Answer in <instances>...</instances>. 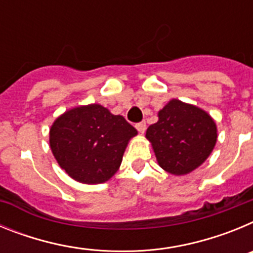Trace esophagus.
I'll return each instance as SVG.
<instances>
[{
    "label": "esophagus",
    "instance_id": "obj_1",
    "mask_svg": "<svg viewBox=\"0 0 253 253\" xmlns=\"http://www.w3.org/2000/svg\"><path fill=\"white\" fill-rule=\"evenodd\" d=\"M135 128H137V130L139 131V133H144V131H146V129H147V124H146V122H140V123H137V124H135Z\"/></svg>",
    "mask_w": 253,
    "mask_h": 253
}]
</instances>
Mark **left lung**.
Here are the masks:
<instances>
[{
	"instance_id": "obj_1",
	"label": "left lung",
	"mask_w": 253,
	"mask_h": 253,
	"mask_svg": "<svg viewBox=\"0 0 253 253\" xmlns=\"http://www.w3.org/2000/svg\"><path fill=\"white\" fill-rule=\"evenodd\" d=\"M146 137L165 171L186 175L211 153L216 143V125L207 111L172 99L158 111V122L149 125Z\"/></svg>"
}]
</instances>
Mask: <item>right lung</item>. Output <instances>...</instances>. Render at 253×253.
<instances>
[{"label":"right lung","mask_w":253,"mask_h":253,"mask_svg":"<svg viewBox=\"0 0 253 253\" xmlns=\"http://www.w3.org/2000/svg\"><path fill=\"white\" fill-rule=\"evenodd\" d=\"M137 129L99 104L78 106L57 118L49 131L55 160L73 180L102 184L114 176Z\"/></svg>","instance_id":"obj_1"}]
</instances>
